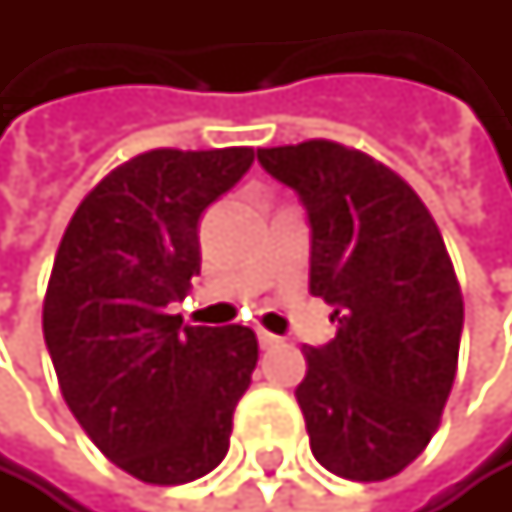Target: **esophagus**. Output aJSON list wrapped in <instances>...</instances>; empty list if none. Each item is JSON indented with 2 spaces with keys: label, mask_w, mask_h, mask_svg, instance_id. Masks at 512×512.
<instances>
[{
  "label": "esophagus",
  "mask_w": 512,
  "mask_h": 512,
  "mask_svg": "<svg viewBox=\"0 0 512 512\" xmlns=\"http://www.w3.org/2000/svg\"><path fill=\"white\" fill-rule=\"evenodd\" d=\"M282 338H279V334H270V331H264V328H258V344L264 347V350H270V347H276Z\"/></svg>",
  "instance_id": "34e87169"
}]
</instances>
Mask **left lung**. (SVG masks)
<instances>
[{
  "instance_id": "left-lung-1",
  "label": "left lung",
  "mask_w": 512,
  "mask_h": 512,
  "mask_svg": "<svg viewBox=\"0 0 512 512\" xmlns=\"http://www.w3.org/2000/svg\"><path fill=\"white\" fill-rule=\"evenodd\" d=\"M310 221V294L338 334L294 390L313 458L381 482L433 439L458 371L464 298L442 233L393 168L334 141L258 150Z\"/></svg>"
}]
</instances>
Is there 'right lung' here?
Segmentation results:
<instances>
[{
    "instance_id": "add662e5",
    "label": "right lung",
    "mask_w": 512,
    "mask_h": 512,
    "mask_svg": "<svg viewBox=\"0 0 512 512\" xmlns=\"http://www.w3.org/2000/svg\"><path fill=\"white\" fill-rule=\"evenodd\" d=\"M251 147L150 150L113 168L76 208L42 304V331L73 418L150 485L218 467L258 365L245 325L171 316L199 276V218L251 168Z\"/></svg>"
}]
</instances>
